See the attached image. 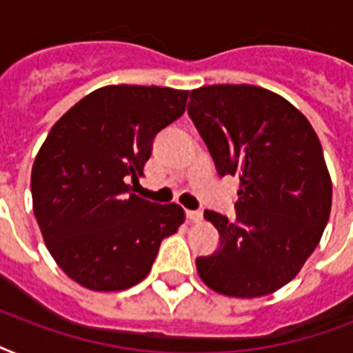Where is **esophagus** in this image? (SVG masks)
Returning a JSON list of instances; mask_svg holds the SVG:
<instances>
[{"label": "esophagus", "mask_w": 353, "mask_h": 353, "mask_svg": "<svg viewBox=\"0 0 353 353\" xmlns=\"http://www.w3.org/2000/svg\"><path fill=\"white\" fill-rule=\"evenodd\" d=\"M203 214L201 210H187V220L188 221H201Z\"/></svg>", "instance_id": "esophagus-1"}]
</instances>
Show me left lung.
<instances>
[{
	"mask_svg": "<svg viewBox=\"0 0 353 353\" xmlns=\"http://www.w3.org/2000/svg\"><path fill=\"white\" fill-rule=\"evenodd\" d=\"M188 115L220 176H238L234 220L205 210L220 247L196 268L216 293L254 299L295 279L321 241L332 179L307 119L284 97L249 84L190 91Z\"/></svg>",
	"mask_w": 353,
	"mask_h": 353,
	"instance_id": "obj_1",
	"label": "left lung"
}]
</instances>
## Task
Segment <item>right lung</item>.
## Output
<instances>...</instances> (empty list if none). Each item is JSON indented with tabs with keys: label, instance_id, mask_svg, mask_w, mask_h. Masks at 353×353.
Returning <instances> with one entry per match:
<instances>
[{
	"label": "right lung",
	"instance_id": "obj_1",
	"mask_svg": "<svg viewBox=\"0 0 353 353\" xmlns=\"http://www.w3.org/2000/svg\"><path fill=\"white\" fill-rule=\"evenodd\" d=\"M188 91L104 85L41 144L30 174L32 209L58 268L91 291H122L150 273L185 210L133 194L155 135L181 117Z\"/></svg>",
	"mask_w": 353,
	"mask_h": 353
}]
</instances>
